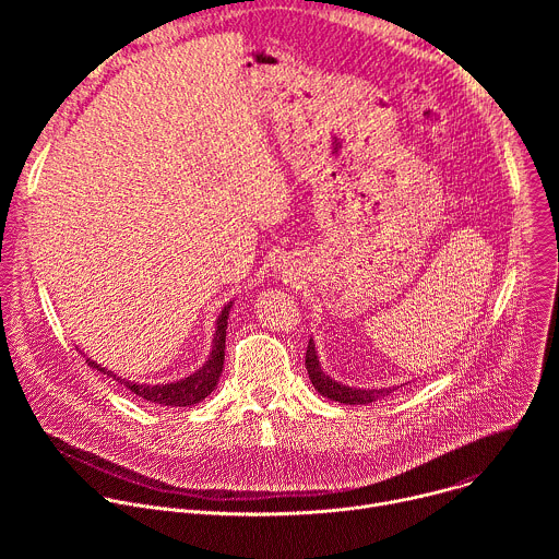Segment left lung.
Returning a JSON list of instances; mask_svg holds the SVG:
<instances>
[{
  "label": "left lung",
  "mask_w": 559,
  "mask_h": 559,
  "mask_svg": "<svg viewBox=\"0 0 559 559\" xmlns=\"http://www.w3.org/2000/svg\"><path fill=\"white\" fill-rule=\"evenodd\" d=\"M305 367H307V373H309V380H311L313 389L321 393V395L330 397V401H336V403H343V405H367V403L378 401L380 395L391 393V389H356V386H347V384H341V382L332 380L330 376H325L323 369H321V362H318L316 345L311 343V338H309L307 354H305Z\"/></svg>",
  "instance_id": "1"
}]
</instances>
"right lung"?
Instances as JSON below:
<instances>
[{"label":"right lung","instance_id":"1","mask_svg":"<svg viewBox=\"0 0 559 559\" xmlns=\"http://www.w3.org/2000/svg\"><path fill=\"white\" fill-rule=\"evenodd\" d=\"M229 307L231 302H227L218 316L216 321V334H214V345H212V354L207 358V362L203 367H199L192 376L177 380V382H168V384H136L130 382L126 378H119L117 373L108 371L106 367L97 365L95 360L86 358L88 367L102 371L104 376H110L112 380L126 384L132 393H136L143 401H150L154 405H166V407H190L201 403L203 397H207L216 382L218 376L223 371V360H225V330H227V316H229Z\"/></svg>","mask_w":559,"mask_h":559}]
</instances>
